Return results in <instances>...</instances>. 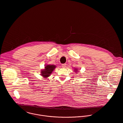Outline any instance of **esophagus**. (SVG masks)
<instances>
[{"label":"esophagus","instance_id":"34e87169","mask_svg":"<svg viewBox=\"0 0 123 123\" xmlns=\"http://www.w3.org/2000/svg\"><path fill=\"white\" fill-rule=\"evenodd\" d=\"M61 66L63 68H65L66 67V64H62Z\"/></svg>","mask_w":123,"mask_h":123}]
</instances>
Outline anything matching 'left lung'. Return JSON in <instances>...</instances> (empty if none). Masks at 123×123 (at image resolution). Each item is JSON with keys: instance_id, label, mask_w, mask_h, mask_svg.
Instances as JSON below:
<instances>
[{"instance_id": "8db88e82", "label": "left lung", "mask_w": 123, "mask_h": 123, "mask_svg": "<svg viewBox=\"0 0 123 123\" xmlns=\"http://www.w3.org/2000/svg\"><path fill=\"white\" fill-rule=\"evenodd\" d=\"M75 70L74 71H76V72H77V69H75Z\"/></svg>"}]
</instances>
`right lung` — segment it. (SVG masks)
I'll list each match as a JSON object with an SVG mask.
<instances>
[{"label":"right lung","mask_w":123,"mask_h":123,"mask_svg":"<svg viewBox=\"0 0 123 123\" xmlns=\"http://www.w3.org/2000/svg\"><path fill=\"white\" fill-rule=\"evenodd\" d=\"M56 66L53 65H47L45 66V68L41 71V75L44 78L49 77L55 68Z\"/></svg>","instance_id":"1"}]
</instances>
